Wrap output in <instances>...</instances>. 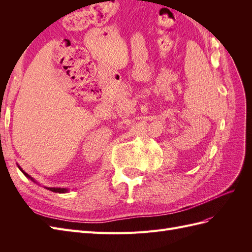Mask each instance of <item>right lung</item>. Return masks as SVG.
I'll return each instance as SVG.
<instances>
[{
	"instance_id": "obj_1",
	"label": "right lung",
	"mask_w": 252,
	"mask_h": 252,
	"mask_svg": "<svg viewBox=\"0 0 252 252\" xmlns=\"http://www.w3.org/2000/svg\"><path fill=\"white\" fill-rule=\"evenodd\" d=\"M19 168H20V170H21L23 173H24V175H25L26 178H28L29 180H32L33 183H36V184H37V182H36L33 178L30 177V175H29L28 173H26L24 170H23L20 166H19ZM39 185H40V184H39ZM44 188H46L47 190H50V191H52V192H58V193H65V192L69 191V190H68L67 188H61V187H46V186H45Z\"/></svg>"
}]
</instances>
